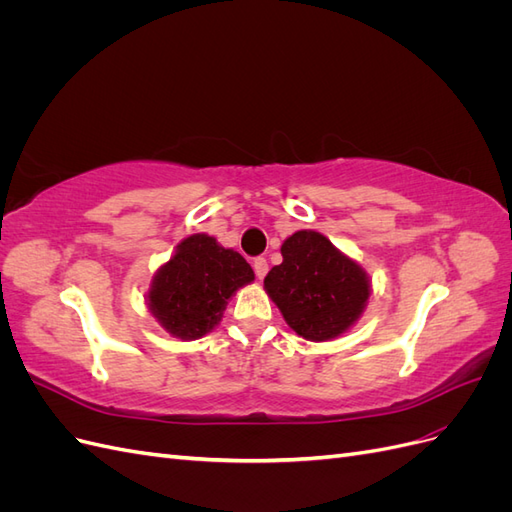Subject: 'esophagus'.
<instances>
[{
    "instance_id": "esophagus-1",
    "label": "esophagus",
    "mask_w": 512,
    "mask_h": 512,
    "mask_svg": "<svg viewBox=\"0 0 512 512\" xmlns=\"http://www.w3.org/2000/svg\"><path fill=\"white\" fill-rule=\"evenodd\" d=\"M254 271H256V277H265L267 275V271H269V262H267V258H262V256H258V258H254Z\"/></svg>"
}]
</instances>
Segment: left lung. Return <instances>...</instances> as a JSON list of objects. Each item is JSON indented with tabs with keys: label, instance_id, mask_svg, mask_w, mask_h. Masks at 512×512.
I'll use <instances>...</instances> for the list:
<instances>
[{
	"label": "left lung",
	"instance_id": "8db88e82",
	"mask_svg": "<svg viewBox=\"0 0 512 512\" xmlns=\"http://www.w3.org/2000/svg\"><path fill=\"white\" fill-rule=\"evenodd\" d=\"M282 256V265L267 273L265 290L290 329L312 342L342 335L369 299L365 271L314 230L294 232Z\"/></svg>",
	"mask_w": 512,
	"mask_h": 512
}]
</instances>
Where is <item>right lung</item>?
Returning a JSON list of instances; mask_svg holds the SVG:
<instances>
[{"instance_id": "right-lung-1", "label": "right lung", "mask_w": 512, "mask_h": 512, "mask_svg": "<svg viewBox=\"0 0 512 512\" xmlns=\"http://www.w3.org/2000/svg\"><path fill=\"white\" fill-rule=\"evenodd\" d=\"M252 280L254 271L239 252L192 235L153 277L149 307L170 335L196 339L222 320L232 292Z\"/></svg>"}]
</instances>
